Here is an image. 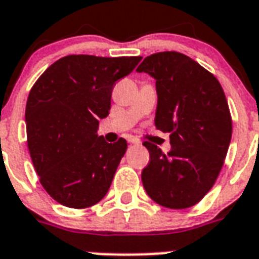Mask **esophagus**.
Segmentation results:
<instances>
[{
	"label": "esophagus",
	"mask_w": 259,
	"mask_h": 259,
	"mask_svg": "<svg viewBox=\"0 0 259 259\" xmlns=\"http://www.w3.org/2000/svg\"><path fill=\"white\" fill-rule=\"evenodd\" d=\"M128 140V143H131V144H139V139H136V138H134V136H128L127 138Z\"/></svg>",
	"instance_id": "1"
}]
</instances>
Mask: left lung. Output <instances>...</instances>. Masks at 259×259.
I'll return each instance as SVG.
<instances>
[{"label":"left lung","instance_id":"left-lung-1","mask_svg":"<svg viewBox=\"0 0 259 259\" xmlns=\"http://www.w3.org/2000/svg\"><path fill=\"white\" fill-rule=\"evenodd\" d=\"M155 79V127L170 134V150L144 142L150 163L142 182L154 201L171 209L197 204L215 184L231 142L230 109L219 81L176 51L144 58L136 69Z\"/></svg>","mask_w":259,"mask_h":259}]
</instances>
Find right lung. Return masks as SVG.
<instances>
[{
    "label": "right lung",
    "mask_w": 259,
    "mask_h": 259,
    "mask_svg": "<svg viewBox=\"0 0 259 259\" xmlns=\"http://www.w3.org/2000/svg\"><path fill=\"white\" fill-rule=\"evenodd\" d=\"M140 59L69 55L50 66L29 92V154L40 184L62 205L82 209L108 193L127 142H105L98 123L109 115L115 82Z\"/></svg>",
    "instance_id": "right-lung-1"
}]
</instances>
